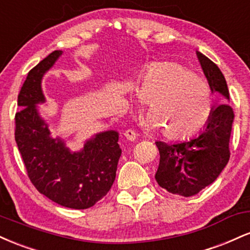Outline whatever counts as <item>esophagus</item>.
I'll return each mask as SVG.
<instances>
[{
	"mask_svg": "<svg viewBox=\"0 0 250 250\" xmlns=\"http://www.w3.org/2000/svg\"><path fill=\"white\" fill-rule=\"evenodd\" d=\"M136 136L137 134L135 133L133 129H127V130L125 131V137L128 140V141H135Z\"/></svg>",
	"mask_w": 250,
	"mask_h": 250,
	"instance_id": "obj_1",
	"label": "esophagus"
}]
</instances>
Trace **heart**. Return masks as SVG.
I'll use <instances>...</instances> for the list:
<instances>
[{
  "mask_svg": "<svg viewBox=\"0 0 250 250\" xmlns=\"http://www.w3.org/2000/svg\"><path fill=\"white\" fill-rule=\"evenodd\" d=\"M137 96L147 102V125L160 128L170 140L200 133L215 110L213 90L207 80L175 62L149 67L136 85Z\"/></svg>",
  "mask_w": 250,
  "mask_h": 250,
  "instance_id": "1",
  "label": "heart"
}]
</instances>
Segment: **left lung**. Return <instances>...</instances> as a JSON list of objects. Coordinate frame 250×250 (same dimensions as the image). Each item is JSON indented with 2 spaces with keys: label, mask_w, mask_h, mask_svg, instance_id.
Returning a JSON list of instances; mask_svg holds the SVG:
<instances>
[{
  "label": "left lung",
  "mask_w": 250,
  "mask_h": 250,
  "mask_svg": "<svg viewBox=\"0 0 250 250\" xmlns=\"http://www.w3.org/2000/svg\"><path fill=\"white\" fill-rule=\"evenodd\" d=\"M201 67L213 93L222 95L221 103L199 136L185 142L157 141L160 165L155 180L171 194L189 197L211 185L230 157L229 140L234 110L229 104V90L222 71L207 56L196 51Z\"/></svg>",
  "instance_id": "obj_1"
}]
</instances>
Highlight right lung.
<instances>
[{
	"mask_svg": "<svg viewBox=\"0 0 250 250\" xmlns=\"http://www.w3.org/2000/svg\"><path fill=\"white\" fill-rule=\"evenodd\" d=\"M55 50L28 73L20 90L15 115V141L27 175L40 193L73 209L93 207L110 190L121 156L119 134L110 130L89 140L79 153H70L61 140L49 137L35 103L44 100L41 80L61 55Z\"/></svg>",
	"mask_w": 250,
	"mask_h": 250,
	"instance_id": "1",
	"label": "right lung"
}]
</instances>
